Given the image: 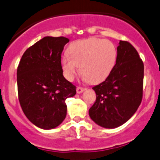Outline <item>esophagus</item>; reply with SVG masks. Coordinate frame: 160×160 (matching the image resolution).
I'll use <instances>...</instances> for the list:
<instances>
[{
  "instance_id": "obj_1",
  "label": "esophagus",
  "mask_w": 160,
  "mask_h": 160,
  "mask_svg": "<svg viewBox=\"0 0 160 160\" xmlns=\"http://www.w3.org/2000/svg\"><path fill=\"white\" fill-rule=\"evenodd\" d=\"M85 88H80V87H77V94H81L82 92H84Z\"/></svg>"
}]
</instances>
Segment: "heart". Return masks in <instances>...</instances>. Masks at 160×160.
I'll return each instance as SVG.
<instances>
[{"mask_svg":"<svg viewBox=\"0 0 160 160\" xmlns=\"http://www.w3.org/2000/svg\"><path fill=\"white\" fill-rule=\"evenodd\" d=\"M117 56V48L112 42L91 38L72 43L68 53L65 52L61 57V66L68 80H72L80 69L83 80L98 83L110 75Z\"/></svg>","mask_w":160,"mask_h":160,"instance_id":"heart-1","label":"heart"}]
</instances>
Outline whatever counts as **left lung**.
<instances>
[{"mask_svg": "<svg viewBox=\"0 0 160 160\" xmlns=\"http://www.w3.org/2000/svg\"><path fill=\"white\" fill-rule=\"evenodd\" d=\"M116 64L107 78L92 88L96 100L89 110L94 122L114 129L127 122L142 100L144 64L133 46L120 41Z\"/></svg>", "mask_w": 160, "mask_h": 160, "instance_id": "left-lung-1", "label": "left lung"}]
</instances>
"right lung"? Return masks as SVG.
<instances>
[{"label": "right lung", "mask_w": 160, "mask_h": 160, "mask_svg": "<svg viewBox=\"0 0 160 160\" xmlns=\"http://www.w3.org/2000/svg\"><path fill=\"white\" fill-rule=\"evenodd\" d=\"M68 42L65 37H44L24 52L17 68L19 103L28 120L40 129L62 124L67 114L65 100L77 93L61 66Z\"/></svg>", "instance_id": "1"}]
</instances>
